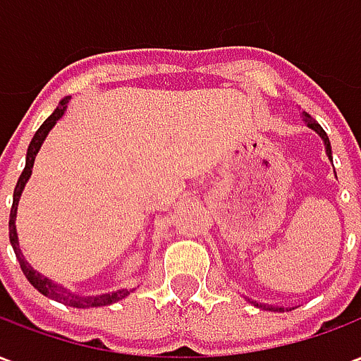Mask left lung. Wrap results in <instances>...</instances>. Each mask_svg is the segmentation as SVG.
Listing matches in <instances>:
<instances>
[{"instance_id":"obj_1","label":"left lung","mask_w":361,"mask_h":361,"mask_svg":"<svg viewBox=\"0 0 361 361\" xmlns=\"http://www.w3.org/2000/svg\"><path fill=\"white\" fill-rule=\"evenodd\" d=\"M303 121L307 123V126L311 127V129H315L319 133V137L323 139V142H325V150H326V157L331 158V162H333V152H331V141H329V137H326L325 133V129L323 127L319 126L317 121L315 119L311 118L310 114H303ZM257 307H263V310H272V311H284V307H272V305H263V303H257V302H253Z\"/></svg>"}]
</instances>
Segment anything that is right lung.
Segmentation results:
<instances>
[{"label": "right lung", "instance_id": "1", "mask_svg": "<svg viewBox=\"0 0 361 361\" xmlns=\"http://www.w3.org/2000/svg\"><path fill=\"white\" fill-rule=\"evenodd\" d=\"M67 102H69V98H63V100L58 104V108L54 110V114L44 121L42 126L38 127V131H36L35 137H32V141H30V145H28L27 164H25V170H23V173L19 176V181H17V185H15V191H13V207H11V214H9V240H11L13 250H15V255H17V259H19V265L20 269H23V272H25V276H27L28 282H30V284H32L40 294L48 295V298L56 300V302L71 305V307H100V305H110V303H116L119 302V300H123L126 295H129V292H133L135 288L133 290H116V292H110V294H100V295H77L75 292H69L67 288L58 286L56 282H51L50 279L42 276L40 272H36L35 269L25 261V257H23V251H20L19 247L17 226H15L19 197L20 193H23L25 185H27L30 173H32V166H35L36 154H38V150H40V147H42L46 135L50 133V129L56 126V121L66 114Z\"/></svg>", "mask_w": 361, "mask_h": 361}]
</instances>
